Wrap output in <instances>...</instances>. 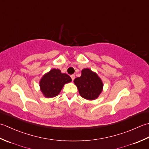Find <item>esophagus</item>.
Returning a JSON list of instances; mask_svg holds the SVG:
<instances>
[{
	"label": "esophagus",
	"instance_id": "1",
	"mask_svg": "<svg viewBox=\"0 0 149 149\" xmlns=\"http://www.w3.org/2000/svg\"><path fill=\"white\" fill-rule=\"evenodd\" d=\"M71 79H72V80L73 81L74 79L75 78V76H74V74H72V75H71Z\"/></svg>",
	"mask_w": 149,
	"mask_h": 149
}]
</instances>
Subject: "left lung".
<instances>
[{"label": "left lung", "instance_id": "1", "mask_svg": "<svg viewBox=\"0 0 149 149\" xmlns=\"http://www.w3.org/2000/svg\"><path fill=\"white\" fill-rule=\"evenodd\" d=\"M74 83L78 88L80 95L87 100L98 98L104 87L101 78L89 68L82 69L81 76L74 79Z\"/></svg>", "mask_w": 149, "mask_h": 149}]
</instances>
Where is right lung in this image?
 Masks as SVG:
<instances>
[{
  "label": "right lung",
  "instance_id": "right-lung-1",
  "mask_svg": "<svg viewBox=\"0 0 149 149\" xmlns=\"http://www.w3.org/2000/svg\"><path fill=\"white\" fill-rule=\"evenodd\" d=\"M71 81L68 74L62 73L58 69H52L43 75L39 86L43 95L45 98H49L58 95L63 86Z\"/></svg>",
  "mask_w": 149,
  "mask_h": 149
}]
</instances>
